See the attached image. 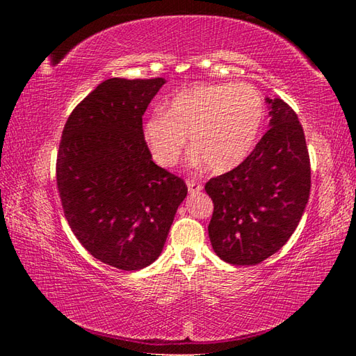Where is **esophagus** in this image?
Returning <instances> with one entry per match:
<instances>
[{
    "instance_id": "esophagus-1",
    "label": "esophagus",
    "mask_w": 356,
    "mask_h": 356,
    "mask_svg": "<svg viewBox=\"0 0 356 356\" xmlns=\"http://www.w3.org/2000/svg\"><path fill=\"white\" fill-rule=\"evenodd\" d=\"M186 185H188V191H190V194L199 193L203 190V186L199 182H195V180H188Z\"/></svg>"
}]
</instances>
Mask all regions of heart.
<instances>
[{
  "instance_id": "obj_1",
  "label": "heart",
  "mask_w": 356,
  "mask_h": 356,
  "mask_svg": "<svg viewBox=\"0 0 356 356\" xmlns=\"http://www.w3.org/2000/svg\"><path fill=\"white\" fill-rule=\"evenodd\" d=\"M264 102L251 84L195 86L166 102L143 124V139L154 161L170 168L182 157L190 136L193 161L214 174L243 163L259 139Z\"/></svg>"
}]
</instances>
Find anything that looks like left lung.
<instances>
[{
    "label": "left lung",
    "instance_id": "8db88e82",
    "mask_svg": "<svg viewBox=\"0 0 356 356\" xmlns=\"http://www.w3.org/2000/svg\"><path fill=\"white\" fill-rule=\"evenodd\" d=\"M269 130L236 170L205 185L214 213L208 234L214 252L237 266L259 264L291 238L311 191V162L298 116L266 97Z\"/></svg>",
    "mask_w": 356,
    "mask_h": 356
}]
</instances>
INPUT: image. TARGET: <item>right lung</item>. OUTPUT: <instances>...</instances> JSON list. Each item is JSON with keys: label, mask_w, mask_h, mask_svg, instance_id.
I'll list each match as a JSON object with an SVG mask.
<instances>
[{"label": "right lung", "mask_w": 356, "mask_h": 356, "mask_svg": "<svg viewBox=\"0 0 356 356\" xmlns=\"http://www.w3.org/2000/svg\"><path fill=\"white\" fill-rule=\"evenodd\" d=\"M163 78L104 81L72 111L56 182L74 236L95 259L122 270L162 254L188 188L153 162L142 116Z\"/></svg>", "instance_id": "obj_1"}]
</instances>
